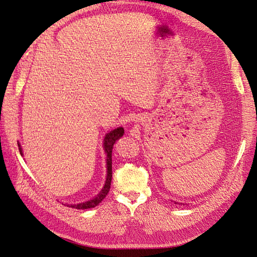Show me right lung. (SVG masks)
<instances>
[{
    "label": "right lung",
    "instance_id": "1",
    "mask_svg": "<svg viewBox=\"0 0 257 257\" xmlns=\"http://www.w3.org/2000/svg\"><path fill=\"white\" fill-rule=\"evenodd\" d=\"M124 134V128L123 127H116L105 135L104 137V142H103V148L105 150V153L107 155V160H106V165H107V175H106V181L105 184L103 186V189L100 190V192L97 194L95 197H93L90 200L83 201V203L80 204H74V205H67L68 207L71 208H75V209H90L97 206L100 201H102L106 195L108 194L110 190V184H111V178H112V162H111V154H112V147L113 144L115 143V141H118L120 137H122ZM18 147H19V151L20 154L23 155L22 152V148L20 146V144L18 143Z\"/></svg>",
    "mask_w": 257,
    "mask_h": 257
}]
</instances>
